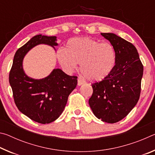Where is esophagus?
<instances>
[{"instance_id": "obj_1", "label": "esophagus", "mask_w": 155, "mask_h": 155, "mask_svg": "<svg viewBox=\"0 0 155 155\" xmlns=\"http://www.w3.org/2000/svg\"><path fill=\"white\" fill-rule=\"evenodd\" d=\"M84 83V81L83 80H81V78H78V85L80 86L81 85H83V84Z\"/></svg>"}]
</instances>
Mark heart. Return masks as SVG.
<instances>
[{"instance_id": "b5f03b06", "label": "heart", "mask_w": 155, "mask_h": 155, "mask_svg": "<svg viewBox=\"0 0 155 155\" xmlns=\"http://www.w3.org/2000/svg\"><path fill=\"white\" fill-rule=\"evenodd\" d=\"M60 65L68 72L81 64V71L91 81H101L111 74L116 63V52L111 44L90 38H72L65 50L57 52Z\"/></svg>"}]
</instances>
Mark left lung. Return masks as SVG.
Returning <instances> with one entry per match:
<instances>
[{
  "mask_svg": "<svg viewBox=\"0 0 155 155\" xmlns=\"http://www.w3.org/2000/svg\"><path fill=\"white\" fill-rule=\"evenodd\" d=\"M116 52V63L111 74L93 83L89 104L96 117L107 123L120 121L139 101L143 67L137 49L114 33H101Z\"/></svg>",
  "mask_w": 155,
  "mask_h": 155,
  "instance_id": "left-lung-1",
  "label": "left lung"
}]
</instances>
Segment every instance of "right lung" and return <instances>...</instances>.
Instances as JSON below:
<instances>
[{
  "mask_svg": "<svg viewBox=\"0 0 155 155\" xmlns=\"http://www.w3.org/2000/svg\"><path fill=\"white\" fill-rule=\"evenodd\" d=\"M56 36H34L15 52L9 75L14 102L18 109L33 121L48 124L56 120L66 105L70 94L77 85V77L54 69L42 79L28 77L23 70L22 61L28 51L40 44L54 48Z\"/></svg>",
  "mask_w": 155,
  "mask_h": 155,
  "instance_id": "right-lung-1",
  "label": "right lung"
}]
</instances>
